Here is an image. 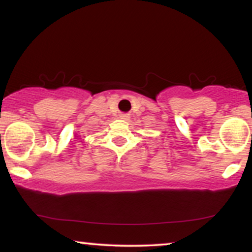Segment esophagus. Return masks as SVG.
Returning <instances> with one entry per match:
<instances>
[{
    "label": "esophagus",
    "mask_w": 252,
    "mask_h": 252,
    "mask_svg": "<svg viewBox=\"0 0 252 252\" xmlns=\"http://www.w3.org/2000/svg\"><path fill=\"white\" fill-rule=\"evenodd\" d=\"M120 119H123V120H128V119H129V116H128V115H122V116H120Z\"/></svg>",
    "instance_id": "1"
}]
</instances>
